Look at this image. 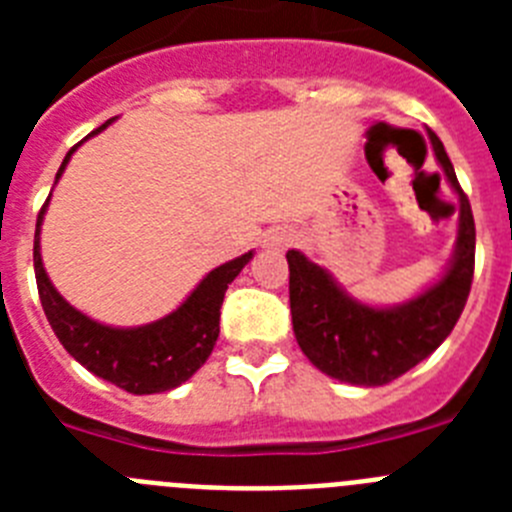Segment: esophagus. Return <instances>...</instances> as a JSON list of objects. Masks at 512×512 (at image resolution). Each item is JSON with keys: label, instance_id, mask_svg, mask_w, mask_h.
Here are the masks:
<instances>
[{"label": "esophagus", "instance_id": "34e87169", "mask_svg": "<svg viewBox=\"0 0 512 512\" xmlns=\"http://www.w3.org/2000/svg\"><path fill=\"white\" fill-rule=\"evenodd\" d=\"M289 241H292V238H289L287 233H279V235H274V238H271V246H287Z\"/></svg>", "mask_w": 512, "mask_h": 512}]
</instances>
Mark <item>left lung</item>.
<instances>
[{
  "label": "left lung",
  "mask_w": 512,
  "mask_h": 512,
  "mask_svg": "<svg viewBox=\"0 0 512 512\" xmlns=\"http://www.w3.org/2000/svg\"><path fill=\"white\" fill-rule=\"evenodd\" d=\"M433 153L459 194V238L449 271L423 295L397 307H369L351 297L300 251H287L292 328L302 354L320 372L348 384L379 387L431 356L459 320L474 277V217L449 156L433 130Z\"/></svg>",
  "instance_id": "8db88e82"
}]
</instances>
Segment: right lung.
I'll list each match as a JSON object with an SVG mask.
<instances>
[{
	"label": "right lung",
	"instance_id": "obj_1",
	"mask_svg": "<svg viewBox=\"0 0 512 512\" xmlns=\"http://www.w3.org/2000/svg\"><path fill=\"white\" fill-rule=\"evenodd\" d=\"M110 122H104L92 135L107 128ZM74 151L76 146L63 158L56 182L61 179ZM45 207H48V200L40 207L38 225H35V282H38L45 318L63 348L81 366H87L89 372L107 379L120 390L133 392V395L169 392L187 382L212 354L217 333H220V305H223L225 289L241 274L253 253L248 251L238 259L212 269L197 284L192 295L166 318L140 325V328H110V325L97 323V320L87 318L84 312L74 310L58 295L45 274L43 259H40V223H43Z\"/></svg>",
	"mask_w": 512,
	"mask_h": 512
}]
</instances>
